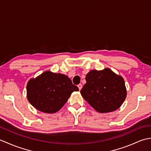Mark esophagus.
<instances>
[{
	"label": "esophagus",
	"mask_w": 151,
	"mask_h": 151,
	"mask_svg": "<svg viewBox=\"0 0 151 151\" xmlns=\"http://www.w3.org/2000/svg\"><path fill=\"white\" fill-rule=\"evenodd\" d=\"M78 89H79V90H81V89H82V84H78Z\"/></svg>",
	"instance_id": "obj_1"
}]
</instances>
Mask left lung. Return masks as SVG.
<instances>
[{
  "mask_svg": "<svg viewBox=\"0 0 151 151\" xmlns=\"http://www.w3.org/2000/svg\"><path fill=\"white\" fill-rule=\"evenodd\" d=\"M81 93L85 100L100 113L117 110L127 96L123 78L110 69L92 70L86 77Z\"/></svg>",
  "mask_w": 151,
  "mask_h": 151,
  "instance_id": "1",
  "label": "left lung"
}]
</instances>
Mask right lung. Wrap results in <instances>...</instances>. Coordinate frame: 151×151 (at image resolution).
Here are the masks:
<instances>
[{
    "label": "right lung",
    "instance_id": "right-lung-1",
    "mask_svg": "<svg viewBox=\"0 0 151 151\" xmlns=\"http://www.w3.org/2000/svg\"><path fill=\"white\" fill-rule=\"evenodd\" d=\"M27 98L30 104L45 113H55L62 108L72 92L78 91L68 76L45 71L28 81Z\"/></svg>",
    "mask_w": 151,
    "mask_h": 151
}]
</instances>
